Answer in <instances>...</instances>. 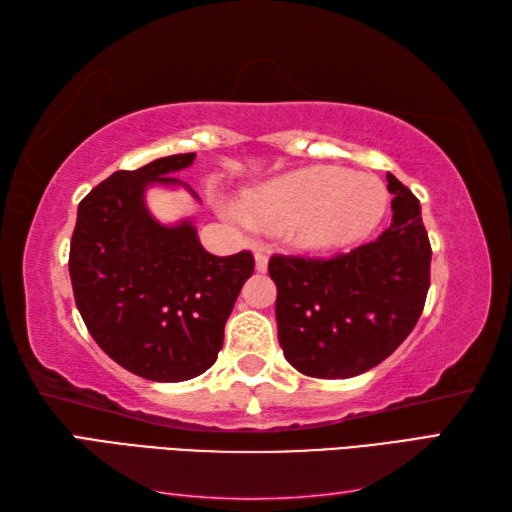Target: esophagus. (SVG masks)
Instances as JSON below:
<instances>
[{
  "mask_svg": "<svg viewBox=\"0 0 512 512\" xmlns=\"http://www.w3.org/2000/svg\"><path fill=\"white\" fill-rule=\"evenodd\" d=\"M255 268L259 270V273H266V268H268V255L259 248L255 250Z\"/></svg>",
  "mask_w": 512,
  "mask_h": 512,
  "instance_id": "obj_1",
  "label": "esophagus"
}]
</instances>
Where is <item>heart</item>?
<instances>
[{"instance_id": "heart-1", "label": "heart", "mask_w": 512, "mask_h": 512, "mask_svg": "<svg viewBox=\"0 0 512 512\" xmlns=\"http://www.w3.org/2000/svg\"><path fill=\"white\" fill-rule=\"evenodd\" d=\"M389 195L372 176L339 167L288 173L246 193V204L268 228H286L290 242L310 250H339L367 237L383 220ZM224 215L246 222L242 209L228 204Z\"/></svg>"}]
</instances>
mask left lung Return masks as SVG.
Masks as SVG:
<instances>
[{"label": "left lung", "instance_id": "1", "mask_svg": "<svg viewBox=\"0 0 512 512\" xmlns=\"http://www.w3.org/2000/svg\"><path fill=\"white\" fill-rule=\"evenodd\" d=\"M391 224L330 259L273 255L277 332L288 363L312 378H352L407 339L429 290L431 244L420 202L387 173Z\"/></svg>", "mask_w": 512, "mask_h": 512}]
</instances>
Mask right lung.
<instances>
[{
	"label": "right lung",
	"instance_id": "obj_1",
	"mask_svg": "<svg viewBox=\"0 0 512 512\" xmlns=\"http://www.w3.org/2000/svg\"><path fill=\"white\" fill-rule=\"evenodd\" d=\"M193 160L176 154L112 173L81 200L70 242L74 301L92 339L127 372L156 383L195 378L215 363L255 268L248 250L215 257L189 220L165 226L149 213L147 187L184 184L173 173Z\"/></svg>",
	"mask_w": 512,
	"mask_h": 512
}]
</instances>
